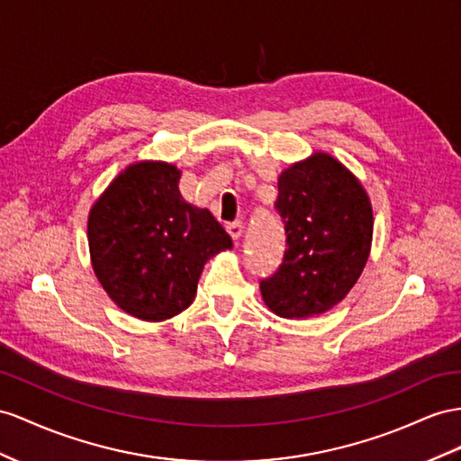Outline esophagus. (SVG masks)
I'll use <instances>...</instances> for the list:
<instances>
[{"label": "esophagus", "instance_id": "1", "mask_svg": "<svg viewBox=\"0 0 461 461\" xmlns=\"http://www.w3.org/2000/svg\"><path fill=\"white\" fill-rule=\"evenodd\" d=\"M226 230L231 235V240L238 241L241 238V233H243V223L241 221H231V223H228Z\"/></svg>", "mask_w": 461, "mask_h": 461}]
</instances>
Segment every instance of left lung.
Masks as SVG:
<instances>
[{
  "label": "left lung",
  "instance_id": "1",
  "mask_svg": "<svg viewBox=\"0 0 461 461\" xmlns=\"http://www.w3.org/2000/svg\"><path fill=\"white\" fill-rule=\"evenodd\" d=\"M275 210L286 249L276 273L261 280L267 308L286 320L331 310L357 285L370 255L374 218L364 186L320 151L280 173Z\"/></svg>",
  "mask_w": 461,
  "mask_h": 461
}]
</instances>
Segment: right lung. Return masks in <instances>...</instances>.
I'll return each instance as SVG.
<instances>
[{
	"label": "right lung",
	"mask_w": 461,
	"mask_h": 461,
	"mask_svg": "<svg viewBox=\"0 0 461 461\" xmlns=\"http://www.w3.org/2000/svg\"><path fill=\"white\" fill-rule=\"evenodd\" d=\"M181 171L163 161L130 165L89 212L93 270L111 300L144 321H163L193 303L212 255L231 238L206 208L179 193Z\"/></svg>",
	"instance_id": "right-lung-1"
}]
</instances>
